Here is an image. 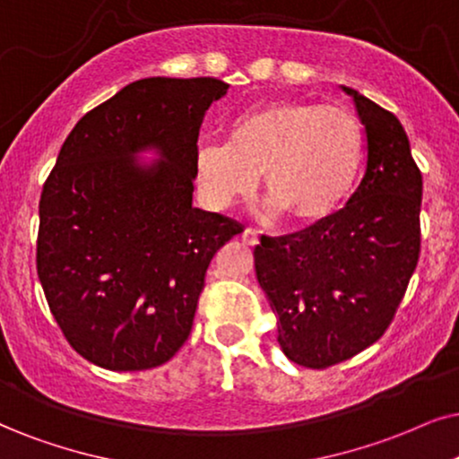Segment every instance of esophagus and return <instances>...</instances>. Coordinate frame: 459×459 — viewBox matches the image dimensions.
Returning <instances> with one entry per match:
<instances>
[{
	"mask_svg": "<svg viewBox=\"0 0 459 459\" xmlns=\"http://www.w3.org/2000/svg\"><path fill=\"white\" fill-rule=\"evenodd\" d=\"M241 241L246 243V246H252L254 247V246H258V243H260V237H258V233L254 229H246L241 233Z\"/></svg>",
	"mask_w": 459,
	"mask_h": 459,
	"instance_id": "obj_1",
	"label": "esophagus"
}]
</instances>
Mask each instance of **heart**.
<instances>
[{
    "label": "heart",
    "instance_id": "b5f03b06",
    "mask_svg": "<svg viewBox=\"0 0 459 459\" xmlns=\"http://www.w3.org/2000/svg\"><path fill=\"white\" fill-rule=\"evenodd\" d=\"M364 160L362 123L351 109L277 101L235 120L230 142L201 137L195 171L203 199L226 210L246 199L263 171L269 212L294 224L333 216L350 196Z\"/></svg>",
    "mask_w": 459,
    "mask_h": 459
}]
</instances>
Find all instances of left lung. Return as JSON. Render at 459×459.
<instances>
[{"instance_id": "left-lung-1", "label": "left lung", "mask_w": 459, "mask_h": 459, "mask_svg": "<svg viewBox=\"0 0 459 459\" xmlns=\"http://www.w3.org/2000/svg\"><path fill=\"white\" fill-rule=\"evenodd\" d=\"M367 135V169L343 210L299 233L263 237L258 283L292 362L328 368L379 341L421 247V171L400 120L343 86Z\"/></svg>"}]
</instances>
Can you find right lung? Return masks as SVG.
Wrapping results in <instances>:
<instances>
[{
  "label": "right lung",
  "mask_w": 459,
  "mask_h": 459,
  "mask_svg": "<svg viewBox=\"0 0 459 459\" xmlns=\"http://www.w3.org/2000/svg\"><path fill=\"white\" fill-rule=\"evenodd\" d=\"M216 78H143L86 112L39 199L38 277L80 356L148 370L186 343L212 258L243 226L193 207L203 116L226 95ZM159 147L163 160L132 154Z\"/></svg>",
  "instance_id": "add662e5"
}]
</instances>
